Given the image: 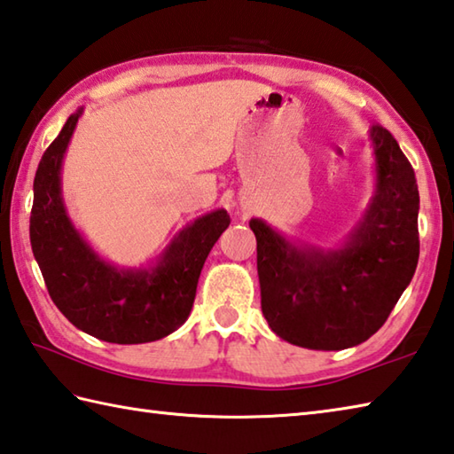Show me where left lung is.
Listing matches in <instances>:
<instances>
[{
  "instance_id": "8db88e82",
  "label": "left lung",
  "mask_w": 454,
  "mask_h": 454,
  "mask_svg": "<svg viewBox=\"0 0 454 454\" xmlns=\"http://www.w3.org/2000/svg\"><path fill=\"white\" fill-rule=\"evenodd\" d=\"M375 196L348 242L324 252L295 246L252 218L262 313L271 332L308 349L337 351L369 340L389 317L419 262L415 170L381 125L371 127Z\"/></svg>"
}]
</instances>
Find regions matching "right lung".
<instances>
[{
	"label": "right lung",
	"mask_w": 454,
	"mask_h": 454,
	"mask_svg": "<svg viewBox=\"0 0 454 454\" xmlns=\"http://www.w3.org/2000/svg\"><path fill=\"white\" fill-rule=\"evenodd\" d=\"M81 113L71 114L39 160L29 218L33 255L53 303L81 332L122 345L162 340L191 316L202 266L230 216L220 208L196 218L151 270L114 268L98 258L61 196V162Z\"/></svg>",
	"instance_id": "obj_1"
}]
</instances>
